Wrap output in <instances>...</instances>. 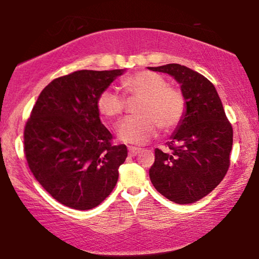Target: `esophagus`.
Returning a JSON list of instances; mask_svg holds the SVG:
<instances>
[{
  "label": "esophagus",
  "instance_id": "obj_1",
  "mask_svg": "<svg viewBox=\"0 0 259 259\" xmlns=\"http://www.w3.org/2000/svg\"><path fill=\"white\" fill-rule=\"evenodd\" d=\"M139 152H140L139 148L133 147V146H130L128 147V154L131 155V157H136V155L139 153Z\"/></svg>",
  "mask_w": 259,
  "mask_h": 259
}]
</instances>
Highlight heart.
I'll return each instance as SVG.
<instances>
[{
  "mask_svg": "<svg viewBox=\"0 0 259 259\" xmlns=\"http://www.w3.org/2000/svg\"><path fill=\"white\" fill-rule=\"evenodd\" d=\"M125 94L139 98L137 115L123 119L116 127L119 139L127 144L144 145L155 137L158 128L168 133L182 123L186 113L185 95L179 88L169 86L161 74L141 70L121 81ZM125 97L116 87L109 86L97 99L99 113L106 119H115L125 109Z\"/></svg>",
  "mask_w": 259,
  "mask_h": 259,
  "instance_id": "obj_1",
  "label": "heart"
}]
</instances>
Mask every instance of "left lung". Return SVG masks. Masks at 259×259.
I'll use <instances>...</instances> for the list:
<instances>
[{"label":"left lung","instance_id":"left-lung-1","mask_svg":"<svg viewBox=\"0 0 259 259\" xmlns=\"http://www.w3.org/2000/svg\"><path fill=\"white\" fill-rule=\"evenodd\" d=\"M167 73L182 84L186 113L167 143L155 150L151 182L159 193L177 204H191L207 196L230 166L233 130L211 81L178 63L148 67Z\"/></svg>","mask_w":259,"mask_h":259}]
</instances>
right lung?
I'll use <instances>...</instances> for the list:
<instances>
[{"label": "right lung", "instance_id": "obj_1", "mask_svg": "<svg viewBox=\"0 0 259 259\" xmlns=\"http://www.w3.org/2000/svg\"><path fill=\"white\" fill-rule=\"evenodd\" d=\"M122 72L83 69L56 77L42 90L27 120L23 148L29 169L66 206L94 208L118 182L127 147L112 144L97 99Z\"/></svg>", "mask_w": 259, "mask_h": 259}]
</instances>
